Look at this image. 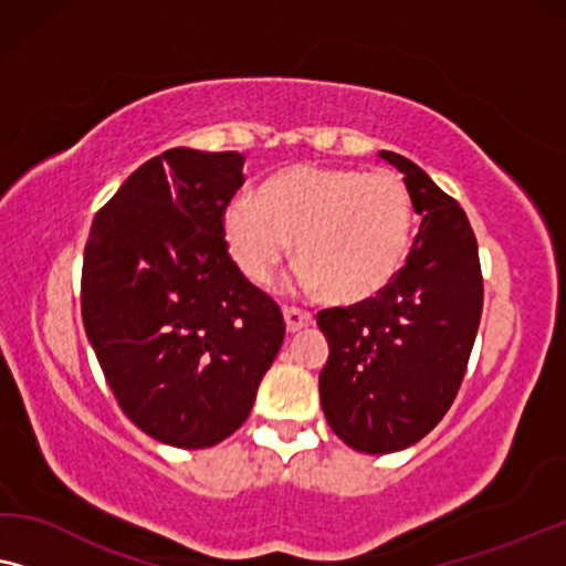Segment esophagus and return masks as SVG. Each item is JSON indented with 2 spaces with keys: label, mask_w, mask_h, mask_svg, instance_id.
Returning a JSON list of instances; mask_svg holds the SVG:
<instances>
[{
  "label": "esophagus",
  "mask_w": 566,
  "mask_h": 566,
  "mask_svg": "<svg viewBox=\"0 0 566 566\" xmlns=\"http://www.w3.org/2000/svg\"><path fill=\"white\" fill-rule=\"evenodd\" d=\"M313 313H307V310H300V307H284V323H286V331L290 333H297L302 328H307V325H313Z\"/></svg>",
  "instance_id": "34e87169"
}]
</instances>
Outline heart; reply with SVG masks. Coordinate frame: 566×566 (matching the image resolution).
<instances>
[{"instance_id":"b5f03b06","label":"heart","mask_w":566,"mask_h":566,"mask_svg":"<svg viewBox=\"0 0 566 566\" xmlns=\"http://www.w3.org/2000/svg\"><path fill=\"white\" fill-rule=\"evenodd\" d=\"M222 235L251 284L272 282L294 241L297 286L361 302L385 290L408 259L412 200L389 171L300 164L269 179L259 200L230 202Z\"/></svg>"}]
</instances>
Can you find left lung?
Instances as JSON below:
<instances>
[{"instance_id": "1", "label": "left lung", "mask_w": 566, "mask_h": 566, "mask_svg": "<svg viewBox=\"0 0 566 566\" xmlns=\"http://www.w3.org/2000/svg\"><path fill=\"white\" fill-rule=\"evenodd\" d=\"M423 218L408 261L379 294L317 313L331 354L321 371L325 420L364 453L408 449L457 400L482 317V269L467 212L392 150Z\"/></svg>"}]
</instances>
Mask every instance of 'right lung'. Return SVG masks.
I'll return each instance as SVG.
<instances>
[{
  "mask_svg": "<svg viewBox=\"0 0 566 566\" xmlns=\"http://www.w3.org/2000/svg\"><path fill=\"white\" fill-rule=\"evenodd\" d=\"M238 150L171 148L94 214L82 317L117 405L150 439L207 449L245 423L284 340L276 302L230 259Z\"/></svg>",
  "mask_w": 566,
  "mask_h": 566,
  "instance_id": "add662e5",
  "label": "right lung"
}]
</instances>
